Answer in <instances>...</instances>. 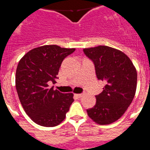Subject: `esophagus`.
<instances>
[{"label": "esophagus", "instance_id": "34e87169", "mask_svg": "<svg viewBox=\"0 0 150 150\" xmlns=\"http://www.w3.org/2000/svg\"><path fill=\"white\" fill-rule=\"evenodd\" d=\"M75 96L79 98H81L83 96V94H75Z\"/></svg>", "mask_w": 150, "mask_h": 150}]
</instances>
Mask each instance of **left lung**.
<instances>
[{"label": "left lung", "instance_id": "obj_1", "mask_svg": "<svg viewBox=\"0 0 150 150\" xmlns=\"http://www.w3.org/2000/svg\"><path fill=\"white\" fill-rule=\"evenodd\" d=\"M83 50L94 62L98 79L105 82L102 92L95 96V105L87 113L96 124H110L124 115L133 101L137 90V69L124 52L114 48L98 46Z\"/></svg>", "mask_w": 150, "mask_h": 150}]
</instances>
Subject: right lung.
Listing matches in <instances>:
<instances>
[{"mask_svg":"<svg viewBox=\"0 0 150 150\" xmlns=\"http://www.w3.org/2000/svg\"><path fill=\"white\" fill-rule=\"evenodd\" d=\"M75 48L45 45L21 58L16 71V88L26 114L38 125L52 127L65 120L74 101L72 93L62 94L50 88L56 82L61 64Z\"/></svg>","mask_w":150,"mask_h":150,"instance_id":"right-lung-1","label":"right lung"}]
</instances>
